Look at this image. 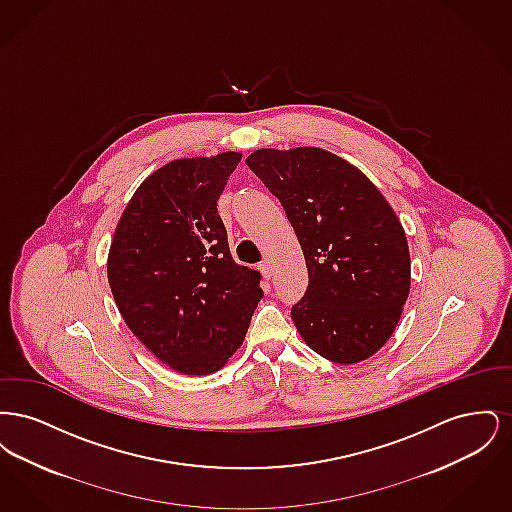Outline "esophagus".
<instances>
[{"label": "esophagus", "mask_w": 512, "mask_h": 512, "mask_svg": "<svg viewBox=\"0 0 512 512\" xmlns=\"http://www.w3.org/2000/svg\"><path fill=\"white\" fill-rule=\"evenodd\" d=\"M259 268H261V272H263L267 278L270 276V263H268V261H263V263L259 265Z\"/></svg>", "instance_id": "esophagus-1"}]
</instances>
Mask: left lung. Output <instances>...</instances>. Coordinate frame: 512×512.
Wrapping results in <instances>:
<instances>
[{"instance_id":"8db88e82","label":"left lung","mask_w":512,"mask_h":512,"mask_svg":"<svg viewBox=\"0 0 512 512\" xmlns=\"http://www.w3.org/2000/svg\"><path fill=\"white\" fill-rule=\"evenodd\" d=\"M245 163L280 199L305 255L297 332L332 363L372 357L411 290L409 244L390 203L355 165L320 147H263Z\"/></svg>"}]
</instances>
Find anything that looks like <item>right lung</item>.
Here are the masks:
<instances>
[{
  "label": "right lung",
  "mask_w": 512,
  "mask_h": 512,
  "mask_svg": "<svg viewBox=\"0 0 512 512\" xmlns=\"http://www.w3.org/2000/svg\"><path fill=\"white\" fill-rule=\"evenodd\" d=\"M242 153L174 159L128 201L107 257L126 326L172 370L217 372L263 297L261 272L232 259L217 201Z\"/></svg>",
  "instance_id": "right-lung-1"
}]
</instances>
